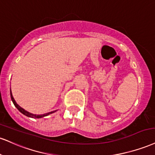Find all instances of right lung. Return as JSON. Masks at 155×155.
<instances>
[{"label":"right lung","mask_w":155,"mask_h":155,"mask_svg":"<svg viewBox=\"0 0 155 155\" xmlns=\"http://www.w3.org/2000/svg\"><path fill=\"white\" fill-rule=\"evenodd\" d=\"M10 93H11V98H12V100L13 102V103H14V105H15V107H16L17 109L19 110L21 113H22V114L25 115L26 116H28L29 117V118H43V117L45 116H47V115H50V114H52V113H55V111H52V112H50V113H45V114H42V115H35V114H32V113H29V112H27V110H25L23 109V108L20 107L19 105H18L17 103H16V101H15L14 97H13L12 95V90H10Z\"/></svg>","instance_id":"obj_1"}]
</instances>
